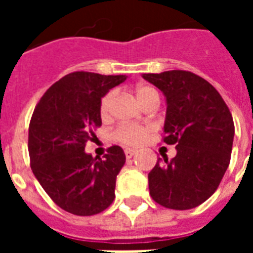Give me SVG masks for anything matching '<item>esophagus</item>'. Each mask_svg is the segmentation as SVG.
I'll return each instance as SVG.
<instances>
[{
	"label": "esophagus",
	"instance_id": "esophagus-1",
	"mask_svg": "<svg viewBox=\"0 0 253 253\" xmlns=\"http://www.w3.org/2000/svg\"><path fill=\"white\" fill-rule=\"evenodd\" d=\"M135 153H137V152H135L134 149H130V148L125 149V156H126L127 159H131L132 156H134Z\"/></svg>",
	"mask_w": 253,
	"mask_h": 253
}]
</instances>
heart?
Segmentation results:
<instances>
[{"instance_id": "obj_1", "label": "heart", "mask_w": 253, "mask_h": 253, "mask_svg": "<svg viewBox=\"0 0 253 253\" xmlns=\"http://www.w3.org/2000/svg\"><path fill=\"white\" fill-rule=\"evenodd\" d=\"M134 94L135 99L138 100L139 104L145 105L148 104L149 101L153 100H159V93L157 90L150 86V85H138L137 88L134 89ZM114 97L115 93L111 90L101 97L99 105V112L101 119H108L111 115V108H112V103H114ZM150 127L149 126H139V125H121L118 126L112 132V138L116 142L122 143L125 146H138L146 139L148 134L150 132Z\"/></svg>"}]
</instances>
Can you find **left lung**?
Wrapping results in <instances>:
<instances>
[{
    "label": "left lung",
    "mask_w": 253,
    "mask_h": 253,
    "mask_svg": "<svg viewBox=\"0 0 253 253\" xmlns=\"http://www.w3.org/2000/svg\"><path fill=\"white\" fill-rule=\"evenodd\" d=\"M167 97L163 141L177 153L149 172L154 202L173 210L199 206L215 192L230 163L234 123L211 84L195 73L169 70L143 74Z\"/></svg>",
    "instance_id": "left-lung-1"
}]
</instances>
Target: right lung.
<instances>
[{
	"label": "right lung",
	"instance_id": "right-lung-1",
	"mask_svg": "<svg viewBox=\"0 0 253 253\" xmlns=\"http://www.w3.org/2000/svg\"><path fill=\"white\" fill-rule=\"evenodd\" d=\"M126 76L74 72L52 84L36 104L28 130L31 169L52 202L74 215H94L115 199L126 156L111 146L103 159L85 153L101 126L100 100Z\"/></svg>",
	"mask_w": 253,
	"mask_h": 253
}]
</instances>
